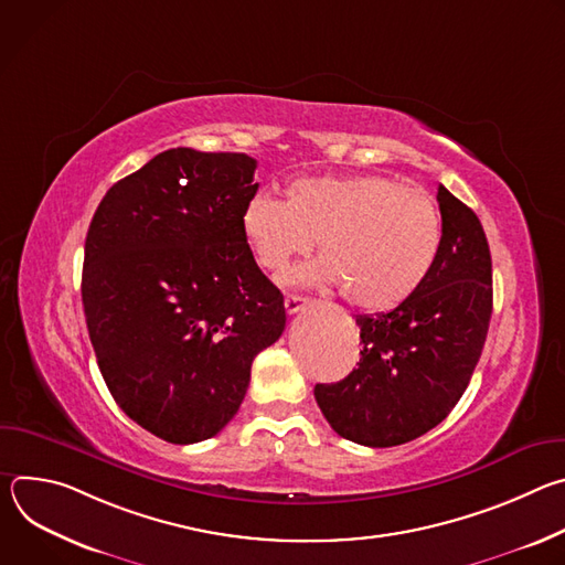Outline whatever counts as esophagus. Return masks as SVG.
Wrapping results in <instances>:
<instances>
[{"instance_id": "1", "label": "esophagus", "mask_w": 565, "mask_h": 565, "mask_svg": "<svg viewBox=\"0 0 565 565\" xmlns=\"http://www.w3.org/2000/svg\"><path fill=\"white\" fill-rule=\"evenodd\" d=\"M306 303H308V299H306V297H299V295H286V299H284L286 312H290V315L299 312Z\"/></svg>"}]
</instances>
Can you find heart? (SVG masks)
Masks as SVG:
<instances>
[{"instance_id": "heart-1", "label": "heart", "mask_w": 565, "mask_h": 565, "mask_svg": "<svg viewBox=\"0 0 565 565\" xmlns=\"http://www.w3.org/2000/svg\"><path fill=\"white\" fill-rule=\"evenodd\" d=\"M257 264L284 270L317 238L321 257L290 273L306 286H342L362 310H391L429 279L443 246L434 199L384 174L303 177L286 199L257 194L241 214Z\"/></svg>"}]
</instances>
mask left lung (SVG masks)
<instances>
[{"mask_svg": "<svg viewBox=\"0 0 565 565\" xmlns=\"http://www.w3.org/2000/svg\"><path fill=\"white\" fill-rule=\"evenodd\" d=\"M443 246L425 286L388 312L358 315L360 362L317 384L329 425L364 447H395L440 425L465 393L492 317V257L478 216L438 188Z\"/></svg>", "mask_w": 565, "mask_h": 565, "instance_id": "1", "label": "left lung"}]
</instances>
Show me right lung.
Returning <instances> with one entry per match:
<instances>
[{
    "label": "right lung",
    "instance_id": "1",
    "mask_svg": "<svg viewBox=\"0 0 565 565\" xmlns=\"http://www.w3.org/2000/svg\"><path fill=\"white\" fill-rule=\"evenodd\" d=\"M257 160L168 149L109 188L85 241L83 306L118 407L174 445L238 412L257 353L286 329L279 288L241 232Z\"/></svg>",
    "mask_w": 565,
    "mask_h": 565
}]
</instances>
